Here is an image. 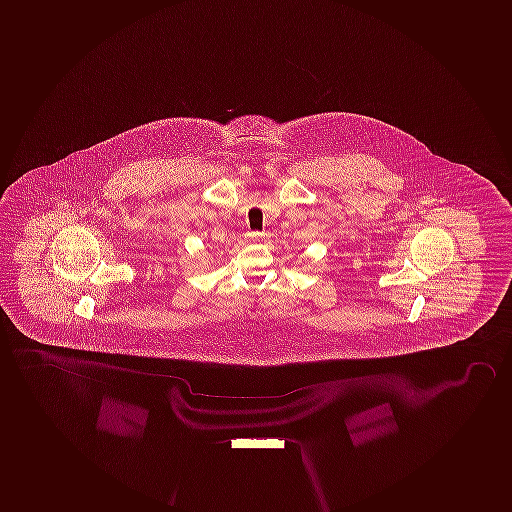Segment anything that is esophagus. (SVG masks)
<instances>
[{"mask_svg":"<svg viewBox=\"0 0 512 512\" xmlns=\"http://www.w3.org/2000/svg\"><path fill=\"white\" fill-rule=\"evenodd\" d=\"M260 236H262V233H258V231H249V233H247V238L252 242L258 241Z\"/></svg>","mask_w":512,"mask_h":512,"instance_id":"obj_1","label":"esophagus"}]
</instances>
